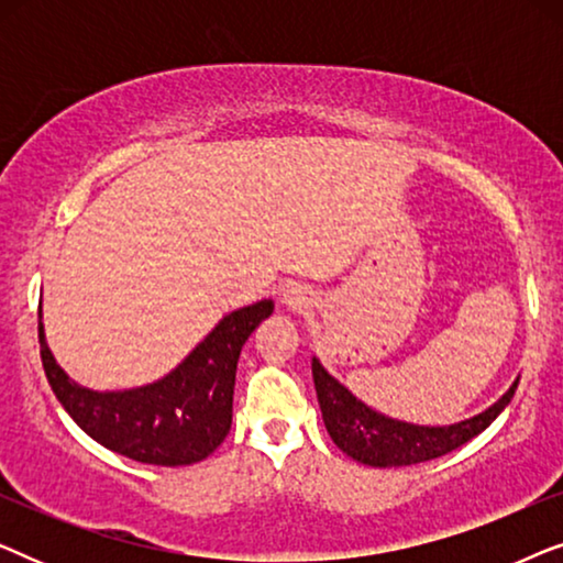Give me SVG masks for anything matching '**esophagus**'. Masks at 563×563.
<instances>
[{
  "instance_id": "obj_1",
  "label": "esophagus",
  "mask_w": 563,
  "mask_h": 563,
  "mask_svg": "<svg viewBox=\"0 0 563 563\" xmlns=\"http://www.w3.org/2000/svg\"><path fill=\"white\" fill-rule=\"evenodd\" d=\"M279 302L287 307V310H307V307L312 305V295L307 291V287L302 284H287V287L282 289L279 295Z\"/></svg>"
}]
</instances>
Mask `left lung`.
<instances>
[{
  "label": "left lung",
  "mask_w": 563,
  "mask_h": 563,
  "mask_svg": "<svg viewBox=\"0 0 563 563\" xmlns=\"http://www.w3.org/2000/svg\"><path fill=\"white\" fill-rule=\"evenodd\" d=\"M312 379L318 402L325 422L328 435L345 456L366 466L389 468V466H412L422 461L445 456L459 445L472 441L482 430H487L499 412L512 402L520 376L510 384V389L482 410L474 418H466L451 426H418L389 418L353 395V391L335 379L320 358L312 356Z\"/></svg>",
  "instance_id": "1"
}]
</instances>
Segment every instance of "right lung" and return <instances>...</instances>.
<instances>
[{
  "label": "right lung",
  "mask_w": 563,
  "mask_h": 563,
  "mask_svg": "<svg viewBox=\"0 0 563 563\" xmlns=\"http://www.w3.org/2000/svg\"><path fill=\"white\" fill-rule=\"evenodd\" d=\"M272 312V299L228 312L181 364L130 389L99 391L74 382L48 349L43 310H37V338L53 395L84 433L141 464L189 466L210 456L230 433L241 349Z\"/></svg>",
  "instance_id": "obj_1"
}]
</instances>
